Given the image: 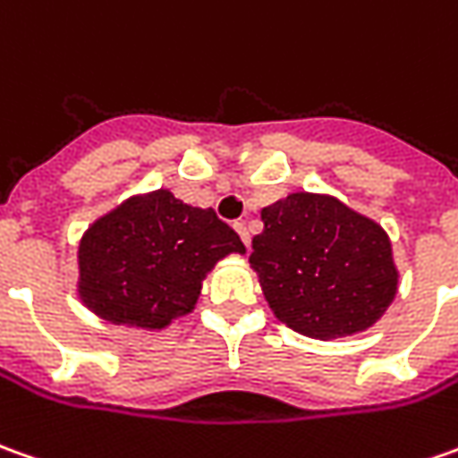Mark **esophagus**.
Here are the masks:
<instances>
[{
	"label": "esophagus",
	"mask_w": 458,
	"mask_h": 458,
	"mask_svg": "<svg viewBox=\"0 0 458 458\" xmlns=\"http://www.w3.org/2000/svg\"><path fill=\"white\" fill-rule=\"evenodd\" d=\"M234 229L239 232V236H242V242L250 247V242H251V236H250V229H247V222H234Z\"/></svg>",
	"instance_id": "34e87169"
}]
</instances>
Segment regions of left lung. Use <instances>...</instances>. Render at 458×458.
<instances>
[{
    "label": "left lung",
    "mask_w": 458,
    "mask_h": 458,
    "mask_svg": "<svg viewBox=\"0 0 458 458\" xmlns=\"http://www.w3.org/2000/svg\"><path fill=\"white\" fill-rule=\"evenodd\" d=\"M250 265L269 308L318 340L370 327L391 305L398 272L388 234L330 196L290 193L262 208Z\"/></svg>",
    "instance_id": "left-lung-1"
}]
</instances>
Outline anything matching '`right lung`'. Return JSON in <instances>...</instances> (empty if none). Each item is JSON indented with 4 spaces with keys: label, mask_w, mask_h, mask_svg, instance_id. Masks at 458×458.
<instances>
[{
    "label": "right lung",
    "mask_w": 458,
    "mask_h": 458,
    "mask_svg": "<svg viewBox=\"0 0 458 458\" xmlns=\"http://www.w3.org/2000/svg\"><path fill=\"white\" fill-rule=\"evenodd\" d=\"M244 244L214 208L183 204L171 191L125 201L80 242V297L115 325L161 330L191 312L201 279Z\"/></svg>",
    "instance_id": "right-lung-1"
}]
</instances>
